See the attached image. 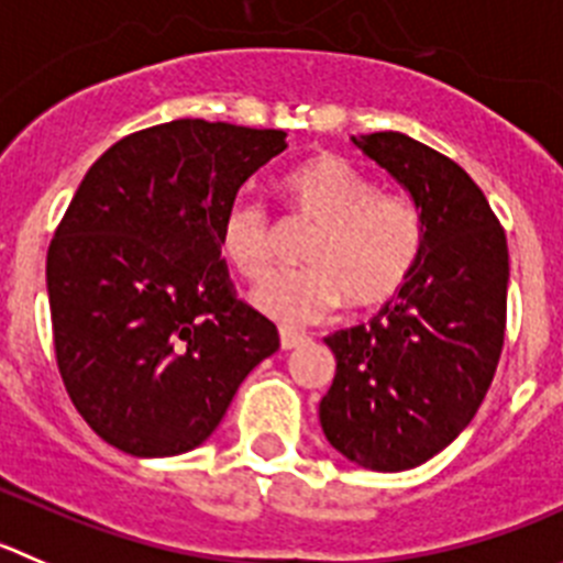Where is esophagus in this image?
Segmentation results:
<instances>
[{
  "mask_svg": "<svg viewBox=\"0 0 563 563\" xmlns=\"http://www.w3.org/2000/svg\"><path fill=\"white\" fill-rule=\"evenodd\" d=\"M308 341V335L291 333V330H280V346L283 350H294V346H302Z\"/></svg>",
  "mask_w": 563,
  "mask_h": 563,
  "instance_id": "esophagus-1",
  "label": "esophagus"
}]
</instances>
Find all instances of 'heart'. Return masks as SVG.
<instances>
[{"mask_svg": "<svg viewBox=\"0 0 563 563\" xmlns=\"http://www.w3.org/2000/svg\"><path fill=\"white\" fill-rule=\"evenodd\" d=\"M291 217L313 224L299 261L252 291L261 313L280 324H311L341 299L369 311L406 288L422 255V222L408 199L375 191V183L339 155H313L280 183ZM275 224L257 199L239 197L224 210L219 246L244 277H261L275 252Z\"/></svg>", "mask_w": 563, "mask_h": 563, "instance_id": "heart-1", "label": "heart"}]
</instances>
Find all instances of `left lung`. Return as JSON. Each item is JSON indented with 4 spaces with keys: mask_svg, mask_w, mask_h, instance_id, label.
Wrapping results in <instances>:
<instances>
[{
    "mask_svg": "<svg viewBox=\"0 0 563 563\" xmlns=\"http://www.w3.org/2000/svg\"><path fill=\"white\" fill-rule=\"evenodd\" d=\"M353 144L411 194L422 255L369 324L324 339L335 377L319 422L353 464L402 472L453 444L495 380L506 339L508 244L495 210L455 161L391 130Z\"/></svg>",
    "mask_w": 563,
    "mask_h": 563,
    "instance_id": "1",
    "label": "left lung"
}]
</instances>
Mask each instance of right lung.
Wrapping results in <instances>:
<instances>
[{"instance_id":"obj_1","label":"right lung","mask_w":563,"mask_h":563,"mask_svg":"<svg viewBox=\"0 0 563 563\" xmlns=\"http://www.w3.org/2000/svg\"><path fill=\"white\" fill-rule=\"evenodd\" d=\"M286 146L283 130L155 124L115 141L68 202L46 255L55 358L80 417L115 450L199 448L280 346L235 297L219 230Z\"/></svg>"}]
</instances>
